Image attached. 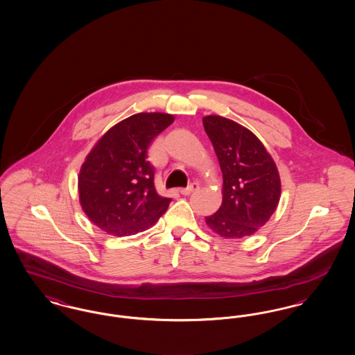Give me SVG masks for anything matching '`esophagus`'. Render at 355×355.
Here are the masks:
<instances>
[{
    "label": "esophagus",
    "mask_w": 355,
    "mask_h": 355,
    "mask_svg": "<svg viewBox=\"0 0 355 355\" xmlns=\"http://www.w3.org/2000/svg\"><path fill=\"white\" fill-rule=\"evenodd\" d=\"M198 189H200V184L193 182V184H190L187 187L181 189V190H180V193H181L182 196H189L190 193H193V191H196V190H198Z\"/></svg>",
    "instance_id": "obj_1"
}]
</instances>
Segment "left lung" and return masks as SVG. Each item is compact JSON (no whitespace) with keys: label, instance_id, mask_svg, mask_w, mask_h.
<instances>
[{"label":"left lung","instance_id":"obj_1","mask_svg":"<svg viewBox=\"0 0 355 355\" xmlns=\"http://www.w3.org/2000/svg\"><path fill=\"white\" fill-rule=\"evenodd\" d=\"M202 121L223 178L220 209L205 222L223 238L253 236L279 203L277 165L259 138L241 123L217 114Z\"/></svg>","mask_w":355,"mask_h":355}]
</instances>
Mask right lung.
I'll return each mask as SVG.
<instances>
[{
  "mask_svg": "<svg viewBox=\"0 0 355 355\" xmlns=\"http://www.w3.org/2000/svg\"><path fill=\"white\" fill-rule=\"evenodd\" d=\"M173 122L169 113H137L112 126L86 155L78 174L80 205L107 234L145 232L168 210L171 200L155 190L148 149Z\"/></svg>",
  "mask_w": 355,
  "mask_h": 355,
  "instance_id": "obj_1",
  "label": "right lung"
}]
</instances>
